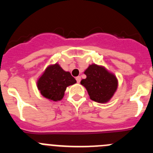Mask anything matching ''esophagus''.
Instances as JSON below:
<instances>
[{
  "label": "esophagus",
  "instance_id": "1",
  "mask_svg": "<svg viewBox=\"0 0 153 153\" xmlns=\"http://www.w3.org/2000/svg\"><path fill=\"white\" fill-rule=\"evenodd\" d=\"M76 82H77V83H79L81 80L80 76H76Z\"/></svg>",
  "mask_w": 153,
  "mask_h": 153
}]
</instances>
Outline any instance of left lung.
<instances>
[{"label": "left lung", "instance_id": "obj_1", "mask_svg": "<svg viewBox=\"0 0 153 153\" xmlns=\"http://www.w3.org/2000/svg\"><path fill=\"white\" fill-rule=\"evenodd\" d=\"M86 78L81 85L86 89L92 100L100 103L107 102L113 97L118 86L116 76L102 66L91 64L84 71Z\"/></svg>", "mask_w": 153, "mask_h": 153}]
</instances>
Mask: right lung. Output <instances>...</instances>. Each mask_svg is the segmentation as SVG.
I'll return each mask as SVG.
<instances>
[{"label":"right lung","instance_id":"right-lung-1","mask_svg":"<svg viewBox=\"0 0 153 153\" xmlns=\"http://www.w3.org/2000/svg\"><path fill=\"white\" fill-rule=\"evenodd\" d=\"M76 83L70 73L64 71L58 63L48 66L36 82L41 95L55 102L61 100L67 86Z\"/></svg>","mask_w":153,"mask_h":153}]
</instances>
